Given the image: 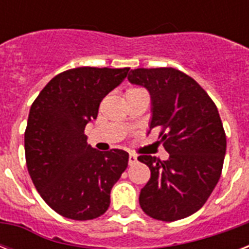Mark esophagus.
<instances>
[{
  "label": "esophagus",
  "mask_w": 249,
  "mask_h": 249,
  "mask_svg": "<svg viewBox=\"0 0 249 249\" xmlns=\"http://www.w3.org/2000/svg\"><path fill=\"white\" fill-rule=\"evenodd\" d=\"M137 163V155L134 154H130L129 155V165H133V164Z\"/></svg>",
  "instance_id": "obj_1"
}]
</instances>
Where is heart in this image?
Wrapping results in <instances>:
<instances>
[{
	"instance_id": "b5f03b06",
	"label": "heart",
	"mask_w": 249,
	"mask_h": 249,
	"mask_svg": "<svg viewBox=\"0 0 249 249\" xmlns=\"http://www.w3.org/2000/svg\"><path fill=\"white\" fill-rule=\"evenodd\" d=\"M130 90H141V89H130Z\"/></svg>"
}]
</instances>
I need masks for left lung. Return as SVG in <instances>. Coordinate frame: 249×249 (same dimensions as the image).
<instances>
[{
	"label": "left lung",
	"mask_w": 249,
	"mask_h": 249,
	"mask_svg": "<svg viewBox=\"0 0 249 249\" xmlns=\"http://www.w3.org/2000/svg\"><path fill=\"white\" fill-rule=\"evenodd\" d=\"M128 80L148 90L150 130L160 128L159 138L169 154L164 161L138 156L151 170L141 190V208L166 222L191 216L208 200L222 172L226 134L218 109L195 80L176 68H137Z\"/></svg>",
	"instance_id": "left-lung-1"
}]
</instances>
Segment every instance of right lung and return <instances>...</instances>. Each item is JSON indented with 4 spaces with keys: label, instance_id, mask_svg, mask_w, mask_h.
<instances>
[{
    "label": "right lung",
    "instance_id": "add662e5",
    "mask_svg": "<svg viewBox=\"0 0 249 249\" xmlns=\"http://www.w3.org/2000/svg\"><path fill=\"white\" fill-rule=\"evenodd\" d=\"M128 72V67L68 70L53 77L31 106L27 168L41 197L60 216L86 221L108 209L111 189L126 169L129 154L98 151L88 144L84 130Z\"/></svg>",
    "mask_w": 249,
    "mask_h": 249
}]
</instances>
